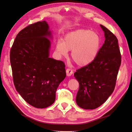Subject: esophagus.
<instances>
[{
  "mask_svg": "<svg viewBox=\"0 0 132 132\" xmlns=\"http://www.w3.org/2000/svg\"><path fill=\"white\" fill-rule=\"evenodd\" d=\"M73 70L72 69L70 68H67L66 69V75L68 76H70L73 74Z\"/></svg>",
  "mask_w": 132,
  "mask_h": 132,
  "instance_id": "esophagus-1",
  "label": "esophagus"
}]
</instances>
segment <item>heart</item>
I'll list each match as a JSON object with an SVG mask.
<instances>
[{
  "label": "heart",
  "instance_id": "1",
  "mask_svg": "<svg viewBox=\"0 0 132 132\" xmlns=\"http://www.w3.org/2000/svg\"><path fill=\"white\" fill-rule=\"evenodd\" d=\"M101 39L97 33L80 29L65 35L63 41H58L56 50L59 54L67 57L72 51L71 58L78 66H86L94 61L99 52Z\"/></svg>",
  "mask_w": 132,
  "mask_h": 132
}]
</instances>
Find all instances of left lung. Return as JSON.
<instances>
[{
    "mask_svg": "<svg viewBox=\"0 0 132 132\" xmlns=\"http://www.w3.org/2000/svg\"><path fill=\"white\" fill-rule=\"evenodd\" d=\"M105 33L104 44L92 63L77 69L74 76L79 82L77 104L85 109H94L103 104L114 90L121 54L117 37L100 25Z\"/></svg>",
    "mask_w": 132,
    "mask_h": 132,
    "instance_id": "obj_1",
    "label": "left lung"
}]
</instances>
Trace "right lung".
<instances>
[{"label": "right lung", "mask_w": 132, "mask_h": 132, "mask_svg": "<svg viewBox=\"0 0 132 132\" xmlns=\"http://www.w3.org/2000/svg\"><path fill=\"white\" fill-rule=\"evenodd\" d=\"M51 32L45 21L27 26L18 33L10 61L16 90L32 106L45 108L55 100L56 91L66 77L63 62L49 57Z\"/></svg>", "instance_id": "right-lung-1"}]
</instances>
